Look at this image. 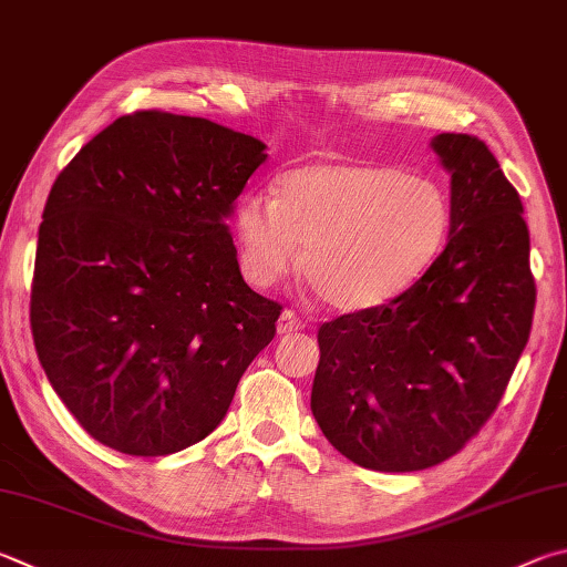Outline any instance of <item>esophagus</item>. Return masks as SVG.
<instances>
[{
    "instance_id": "esophagus-1",
    "label": "esophagus",
    "mask_w": 567,
    "mask_h": 567,
    "mask_svg": "<svg viewBox=\"0 0 567 567\" xmlns=\"http://www.w3.org/2000/svg\"><path fill=\"white\" fill-rule=\"evenodd\" d=\"M302 327H305L302 317L297 315L295 310H282L280 319H277V332H280V334L297 332V329H302Z\"/></svg>"
}]
</instances>
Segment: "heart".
I'll list each match as a JSON object with an SVG mask.
<instances>
[{
  "mask_svg": "<svg viewBox=\"0 0 567 567\" xmlns=\"http://www.w3.org/2000/svg\"><path fill=\"white\" fill-rule=\"evenodd\" d=\"M451 205L436 181L374 163H315L272 195L235 210L243 267L255 285L297 270L327 305L359 312L404 292L446 240Z\"/></svg>",
  "mask_w": 567,
  "mask_h": 567,
  "instance_id": "obj_1",
  "label": "heart"
}]
</instances>
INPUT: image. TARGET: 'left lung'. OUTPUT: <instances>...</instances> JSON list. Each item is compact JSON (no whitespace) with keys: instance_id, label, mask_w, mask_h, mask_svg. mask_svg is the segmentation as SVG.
I'll return each mask as SVG.
<instances>
[{"instance_id":"left-lung-1","label":"left lung","mask_w":567,"mask_h":567,"mask_svg":"<svg viewBox=\"0 0 567 567\" xmlns=\"http://www.w3.org/2000/svg\"><path fill=\"white\" fill-rule=\"evenodd\" d=\"M451 173L449 243L386 305L317 332L312 414L339 454L372 471L451 458L498 409L528 344L535 280L518 190L486 143L431 141Z\"/></svg>"}]
</instances>
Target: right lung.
<instances>
[{"instance_id":"add662e5","label":"right lung","mask_w":567,"mask_h":567,"mask_svg":"<svg viewBox=\"0 0 567 567\" xmlns=\"http://www.w3.org/2000/svg\"><path fill=\"white\" fill-rule=\"evenodd\" d=\"M265 143L168 111L121 116L51 185L29 322L89 436L168 456L220 424L282 312L245 285L228 218Z\"/></svg>"}]
</instances>
